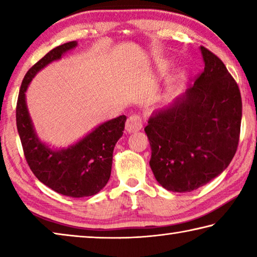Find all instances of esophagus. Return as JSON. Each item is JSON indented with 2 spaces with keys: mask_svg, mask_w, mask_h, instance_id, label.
Listing matches in <instances>:
<instances>
[{
  "mask_svg": "<svg viewBox=\"0 0 257 257\" xmlns=\"http://www.w3.org/2000/svg\"><path fill=\"white\" fill-rule=\"evenodd\" d=\"M143 128V121L141 119V116L139 115H130L127 122H125V130H127V133L132 134V133H136L139 132Z\"/></svg>",
  "mask_w": 257,
  "mask_h": 257,
  "instance_id": "obj_1",
  "label": "esophagus"
}]
</instances>
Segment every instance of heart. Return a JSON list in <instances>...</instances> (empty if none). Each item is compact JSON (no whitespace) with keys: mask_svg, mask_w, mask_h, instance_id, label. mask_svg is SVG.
I'll return each instance as SVG.
<instances>
[{"mask_svg":"<svg viewBox=\"0 0 257 257\" xmlns=\"http://www.w3.org/2000/svg\"><path fill=\"white\" fill-rule=\"evenodd\" d=\"M170 64H171V61L167 59L156 61V70L159 72H164L169 67H170Z\"/></svg>","mask_w":257,"mask_h":257,"instance_id":"obj_1","label":"heart"}]
</instances>
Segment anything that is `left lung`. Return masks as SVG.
<instances>
[{
    "instance_id": "1",
    "label": "left lung",
    "mask_w": 257,
    "mask_h": 257,
    "mask_svg": "<svg viewBox=\"0 0 257 257\" xmlns=\"http://www.w3.org/2000/svg\"><path fill=\"white\" fill-rule=\"evenodd\" d=\"M204 71L195 84L152 113L145 133L156 181L167 190L187 193L221 175L236 154L241 96L227 68L201 46Z\"/></svg>"
}]
</instances>
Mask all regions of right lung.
Returning <instances> with one entry per match:
<instances>
[{
	"label": "right lung",
	"instance_id": "add662e5",
	"mask_svg": "<svg viewBox=\"0 0 257 257\" xmlns=\"http://www.w3.org/2000/svg\"><path fill=\"white\" fill-rule=\"evenodd\" d=\"M77 41L51 50L29 69L20 87L17 128L30 170L38 180L64 196L81 198L96 195L111 176L113 150L123 135L125 115L105 121L67 147H53L38 137L29 114L26 92L42 69L76 49Z\"/></svg>",
	"mask_w": 257,
	"mask_h": 257
}]
</instances>
